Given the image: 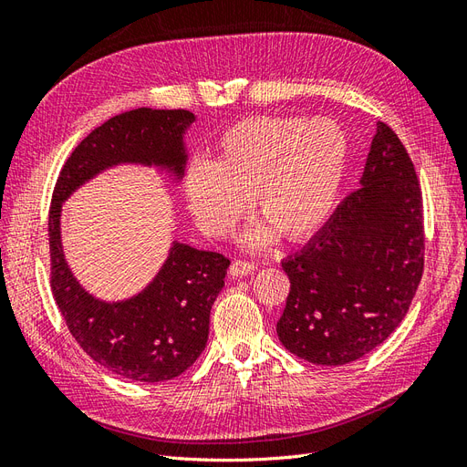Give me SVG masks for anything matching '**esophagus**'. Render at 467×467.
Listing matches in <instances>:
<instances>
[{"instance_id":"34e87169","label":"esophagus","mask_w":467,"mask_h":467,"mask_svg":"<svg viewBox=\"0 0 467 467\" xmlns=\"http://www.w3.org/2000/svg\"><path fill=\"white\" fill-rule=\"evenodd\" d=\"M257 271V265L255 263H249V261H234L230 266V275L232 276H245Z\"/></svg>"}]
</instances>
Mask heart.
Instances as JSON below:
<instances>
[{
    "label": "heart",
    "instance_id": "b5f03b06",
    "mask_svg": "<svg viewBox=\"0 0 467 467\" xmlns=\"http://www.w3.org/2000/svg\"><path fill=\"white\" fill-rule=\"evenodd\" d=\"M348 163V140L335 120L251 117L239 120L218 144V161L199 160L185 192L201 228L225 237L249 208L265 223L245 237L247 247L312 237L333 214Z\"/></svg>",
    "mask_w": 467,
    "mask_h": 467
}]
</instances>
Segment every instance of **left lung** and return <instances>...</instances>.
Returning <instances> with one entry per match:
<instances>
[{
    "label": "left lung",
    "instance_id": "left-lung-1",
    "mask_svg": "<svg viewBox=\"0 0 467 467\" xmlns=\"http://www.w3.org/2000/svg\"><path fill=\"white\" fill-rule=\"evenodd\" d=\"M282 268L290 292L276 333L296 357L343 366L398 329L425 268V225L413 161L386 122H378L360 189Z\"/></svg>",
    "mask_w": 467,
    "mask_h": 467
}]
</instances>
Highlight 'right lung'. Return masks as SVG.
<instances>
[{"instance_id": "1", "label": "right lung", "mask_w": 467, "mask_h": 467, "mask_svg": "<svg viewBox=\"0 0 467 467\" xmlns=\"http://www.w3.org/2000/svg\"><path fill=\"white\" fill-rule=\"evenodd\" d=\"M191 122L189 110L146 107L109 119L69 153L48 212L50 286L69 333L99 366L146 384L173 379L201 357L230 259L175 242L142 294L107 304L83 290L66 265L60 210L81 182L117 163L161 165L181 177L187 161L182 134Z\"/></svg>"}]
</instances>
